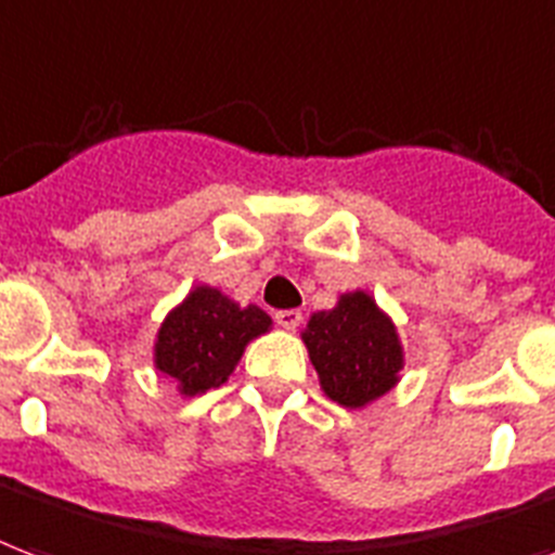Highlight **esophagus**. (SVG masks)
I'll return each mask as SVG.
<instances>
[{
  "label": "esophagus",
  "mask_w": 555,
  "mask_h": 555,
  "mask_svg": "<svg viewBox=\"0 0 555 555\" xmlns=\"http://www.w3.org/2000/svg\"><path fill=\"white\" fill-rule=\"evenodd\" d=\"M276 323L282 330H297L299 323H302V314L297 309H282L276 311Z\"/></svg>",
  "instance_id": "1"
}]
</instances>
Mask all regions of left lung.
Segmentation results:
<instances>
[{
    "mask_svg": "<svg viewBox=\"0 0 555 555\" xmlns=\"http://www.w3.org/2000/svg\"><path fill=\"white\" fill-rule=\"evenodd\" d=\"M302 340L326 397L347 409L391 391L403 371L397 330L364 291L344 294L335 309L311 314Z\"/></svg>",
    "mask_w": 555,
    "mask_h": 555,
    "instance_id": "left-lung-1",
    "label": "left lung"
}]
</instances>
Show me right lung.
<instances>
[{
    "instance_id": "right-lung-1",
    "label": "right lung",
    "mask_w": 555,
    "mask_h": 555,
    "mask_svg": "<svg viewBox=\"0 0 555 555\" xmlns=\"http://www.w3.org/2000/svg\"><path fill=\"white\" fill-rule=\"evenodd\" d=\"M270 330L258 306L241 309L215 288H194L167 314L155 340V367L179 382L184 397L217 388L229 379L244 347Z\"/></svg>"
}]
</instances>
